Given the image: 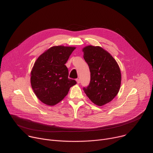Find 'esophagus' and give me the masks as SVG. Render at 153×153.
<instances>
[{
    "mask_svg": "<svg viewBox=\"0 0 153 153\" xmlns=\"http://www.w3.org/2000/svg\"><path fill=\"white\" fill-rule=\"evenodd\" d=\"M76 81H77V84H79V83H80V79H76Z\"/></svg>",
    "mask_w": 153,
    "mask_h": 153,
    "instance_id": "obj_1",
    "label": "esophagus"
}]
</instances>
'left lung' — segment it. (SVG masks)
Returning <instances> with one entry per match:
<instances>
[{
  "instance_id": "obj_1",
  "label": "left lung",
  "mask_w": 153,
  "mask_h": 153,
  "mask_svg": "<svg viewBox=\"0 0 153 153\" xmlns=\"http://www.w3.org/2000/svg\"><path fill=\"white\" fill-rule=\"evenodd\" d=\"M84 59L89 67L91 81L83 89L95 105L102 106L113 100L119 92L122 76L117 61L100 46L82 49Z\"/></svg>"
}]
</instances>
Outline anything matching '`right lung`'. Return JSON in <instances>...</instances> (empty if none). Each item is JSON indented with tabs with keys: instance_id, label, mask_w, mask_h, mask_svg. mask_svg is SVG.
Returning a JSON list of instances; mask_svg holds the SVG:
<instances>
[{
	"instance_id": "add662e5",
	"label": "right lung",
	"mask_w": 153,
	"mask_h": 153,
	"mask_svg": "<svg viewBox=\"0 0 153 153\" xmlns=\"http://www.w3.org/2000/svg\"><path fill=\"white\" fill-rule=\"evenodd\" d=\"M75 47L56 46L40 55L31 72V85L38 99L53 106L61 102L76 84L68 78L65 64Z\"/></svg>"
}]
</instances>
